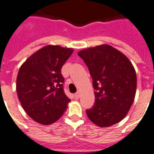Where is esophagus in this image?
I'll return each instance as SVG.
<instances>
[{"instance_id":"34e87169","label":"esophagus","mask_w":154,"mask_h":154,"mask_svg":"<svg viewBox=\"0 0 154 154\" xmlns=\"http://www.w3.org/2000/svg\"><path fill=\"white\" fill-rule=\"evenodd\" d=\"M79 97H80V92L79 91H77V92L75 94V98L79 99Z\"/></svg>"}]
</instances>
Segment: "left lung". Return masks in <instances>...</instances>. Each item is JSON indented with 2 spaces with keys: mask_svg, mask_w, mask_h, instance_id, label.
Returning a JSON list of instances; mask_svg holds the SVG:
<instances>
[{
  "mask_svg": "<svg viewBox=\"0 0 154 154\" xmlns=\"http://www.w3.org/2000/svg\"><path fill=\"white\" fill-rule=\"evenodd\" d=\"M93 79L95 102L86 109L89 119L101 128L121 121L134 102L137 87L135 70L124 53L109 45L78 53Z\"/></svg>",
  "mask_w": 154,
  "mask_h": 154,
  "instance_id": "1",
  "label": "left lung"
}]
</instances>
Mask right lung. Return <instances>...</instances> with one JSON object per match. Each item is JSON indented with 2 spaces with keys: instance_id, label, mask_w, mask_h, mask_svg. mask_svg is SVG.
Listing matches in <instances>:
<instances>
[{
  "instance_id": "obj_1",
  "label": "right lung",
  "mask_w": 154,
  "mask_h": 154,
  "mask_svg": "<svg viewBox=\"0 0 154 154\" xmlns=\"http://www.w3.org/2000/svg\"><path fill=\"white\" fill-rule=\"evenodd\" d=\"M73 51L60 45H46L20 67L16 79L18 98L34 121L51 124L66 111L71 100L63 92L61 68Z\"/></svg>"
}]
</instances>
